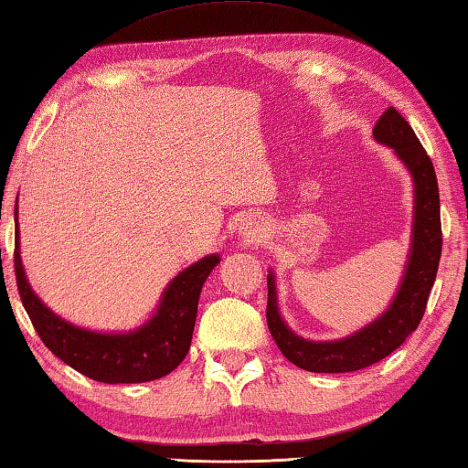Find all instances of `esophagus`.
I'll return each mask as SVG.
<instances>
[{"label":"esophagus","instance_id":"obj_1","mask_svg":"<svg viewBox=\"0 0 468 468\" xmlns=\"http://www.w3.org/2000/svg\"><path fill=\"white\" fill-rule=\"evenodd\" d=\"M240 236L244 242H261L262 236H264V226H262V219L261 218H246L244 222L240 224Z\"/></svg>","mask_w":468,"mask_h":468}]
</instances>
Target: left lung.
I'll use <instances>...</instances> for the list:
<instances>
[{"instance_id":"obj_1","label":"left lung","mask_w":468,"mask_h":468,"mask_svg":"<svg viewBox=\"0 0 468 468\" xmlns=\"http://www.w3.org/2000/svg\"><path fill=\"white\" fill-rule=\"evenodd\" d=\"M378 144L389 146L411 175L413 183V222L410 254L403 267L401 283L387 310L365 328L338 340H307L289 328L279 312L277 279L269 271L267 324L279 350L295 367L310 373H350L371 367L418 328L426 312L431 285L436 281L440 254H442V228H440L438 181L430 156L420 144L401 113L389 108L373 128Z\"/></svg>"}]
</instances>
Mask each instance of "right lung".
<instances>
[{
	"mask_svg": "<svg viewBox=\"0 0 468 468\" xmlns=\"http://www.w3.org/2000/svg\"><path fill=\"white\" fill-rule=\"evenodd\" d=\"M218 262L219 254H207L183 269L165 287L151 320L138 328L97 332L67 322L34 293L20 257V230L16 228L14 267L17 291L40 340L70 368L93 381L110 385L156 381L183 363L196 328L201 287Z\"/></svg>",
	"mask_w": 468,
	"mask_h": 468,
	"instance_id": "1",
	"label": "right lung"
}]
</instances>
